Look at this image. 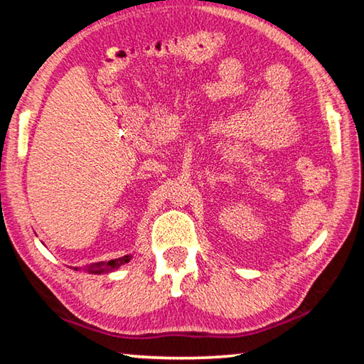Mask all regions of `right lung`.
<instances>
[{"label": "right lung", "mask_w": 364, "mask_h": 364, "mask_svg": "<svg viewBox=\"0 0 364 364\" xmlns=\"http://www.w3.org/2000/svg\"><path fill=\"white\" fill-rule=\"evenodd\" d=\"M130 255H125L122 258H115V260H109V262H97V263H91L86 267L88 269V273H109V271H114L117 268H120L122 264H125L130 262ZM73 269H78V268H73Z\"/></svg>", "instance_id": "right-lung-1"}]
</instances>
